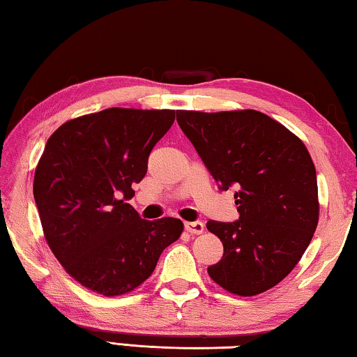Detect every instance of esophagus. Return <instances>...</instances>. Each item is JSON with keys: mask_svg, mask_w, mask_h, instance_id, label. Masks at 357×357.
Instances as JSON below:
<instances>
[{"mask_svg": "<svg viewBox=\"0 0 357 357\" xmlns=\"http://www.w3.org/2000/svg\"><path fill=\"white\" fill-rule=\"evenodd\" d=\"M184 228L189 231L190 234H202L204 231V223L203 222H185Z\"/></svg>", "mask_w": 357, "mask_h": 357, "instance_id": "34e87169", "label": "esophagus"}]
</instances>
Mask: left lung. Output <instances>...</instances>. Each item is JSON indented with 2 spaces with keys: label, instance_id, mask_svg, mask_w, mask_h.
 <instances>
[{
  "label": "left lung",
  "instance_id": "1",
  "mask_svg": "<svg viewBox=\"0 0 357 357\" xmlns=\"http://www.w3.org/2000/svg\"><path fill=\"white\" fill-rule=\"evenodd\" d=\"M176 119L219 189H236L239 219L206 223L223 244L209 277L239 296L275 287L298 264L318 225L309 151L285 126L257 110H179Z\"/></svg>",
  "mask_w": 357,
  "mask_h": 357
}]
</instances>
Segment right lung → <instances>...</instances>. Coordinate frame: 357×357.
Segmentation results:
<instances>
[{
  "label": "right lung",
  "instance_id": "1",
  "mask_svg": "<svg viewBox=\"0 0 357 357\" xmlns=\"http://www.w3.org/2000/svg\"><path fill=\"white\" fill-rule=\"evenodd\" d=\"M174 110L107 108L53 132L34 174V200L52 252L93 291L119 296L155 269L183 233L173 217L144 220L128 203Z\"/></svg>",
  "mask_w": 357,
  "mask_h": 357
}]
</instances>
